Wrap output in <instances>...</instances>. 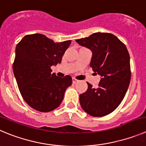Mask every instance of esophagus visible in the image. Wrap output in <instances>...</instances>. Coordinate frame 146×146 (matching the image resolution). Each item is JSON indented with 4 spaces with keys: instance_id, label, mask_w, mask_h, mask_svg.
I'll list each match as a JSON object with an SVG mask.
<instances>
[{
    "instance_id": "esophagus-1",
    "label": "esophagus",
    "mask_w": 146,
    "mask_h": 146,
    "mask_svg": "<svg viewBox=\"0 0 146 146\" xmlns=\"http://www.w3.org/2000/svg\"><path fill=\"white\" fill-rule=\"evenodd\" d=\"M72 81H73V84H76V83H77L78 81L77 79H76L75 78H72Z\"/></svg>"
}]
</instances>
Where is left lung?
I'll return each mask as SVG.
<instances>
[{
	"instance_id": "obj_1",
	"label": "left lung",
	"mask_w": 146,
	"mask_h": 146,
	"mask_svg": "<svg viewBox=\"0 0 146 146\" xmlns=\"http://www.w3.org/2000/svg\"><path fill=\"white\" fill-rule=\"evenodd\" d=\"M76 41L92 50L90 67L102 76L96 88L87 83L86 92L80 94V104L92 116H105L117 108L128 88L131 71L127 49L110 33L96 32Z\"/></svg>"
}]
</instances>
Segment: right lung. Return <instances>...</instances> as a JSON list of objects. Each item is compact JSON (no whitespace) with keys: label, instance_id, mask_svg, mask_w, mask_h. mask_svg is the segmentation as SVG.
Listing matches in <instances>:
<instances>
[{"label":"right lung","instance_id":"obj_1","mask_svg":"<svg viewBox=\"0 0 146 146\" xmlns=\"http://www.w3.org/2000/svg\"><path fill=\"white\" fill-rule=\"evenodd\" d=\"M71 40L54 42L41 34L24 36L16 47L13 70L24 100L35 110L48 112L59 107L72 78L52 73V65L60 63Z\"/></svg>","mask_w":146,"mask_h":146}]
</instances>
